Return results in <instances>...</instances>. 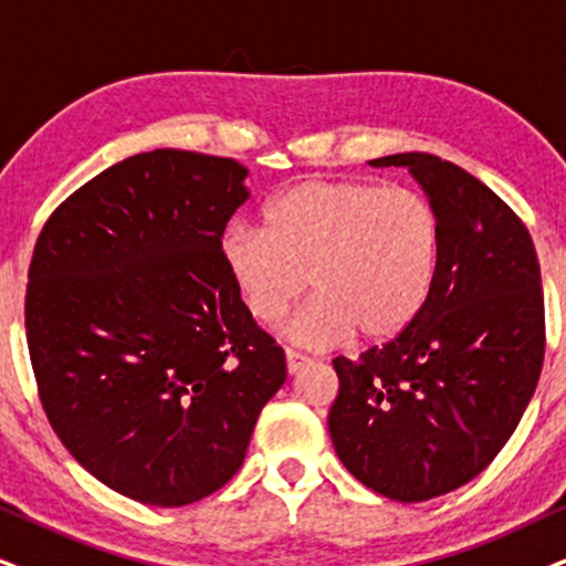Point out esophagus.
<instances>
[{
	"label": "esophagus",
	"instance_id": "obj_1",
	"mask_svg": "<svg viewBox=\"0 0 566 566\" xmlns=\"http://www.w3.org/2000/svg\"><path fill=\"white\" fill-rule=\"evenodd\" d=\"M284 357H287V374H290V376H295V374H300V370H303L305 366H311V357L292 353V349H287V353H284Z\"/></svg>",
	"mask_w": 566,
	"mask_h": 566
}]
</instances>
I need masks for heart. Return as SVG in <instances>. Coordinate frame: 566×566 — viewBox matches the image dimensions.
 I'll use <instances>...</instances> for the list:
<instances>
[{"instance_id":"obj_1","label":"heart","mask_w":566,"mask_h":566,"mask_svg":"<svg viewBox=\"0 0 566 566\" xmlns=\"http://www.w3.org/2000/svg\"><path fill=\"white\" fill-rule=\"evenodd\" d=\"M439 219L420 192L357 180H307L263 209V230L234 224L221 266L248 313L276 324L307 282L316 290L284 334L328 349L357 332L389 342L412 324L431 290Z\"/></svg>"}]
</instances>
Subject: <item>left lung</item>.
Returning <instances> with one entry per match:
<instances>
[{
  "label": "left lung",
  "instance_id": "obj_1",
  "mask_svg": "<svg viewBox=\"0 0 566 566\" xmlns=\"http://www.w3.org/2000/svg\"><path fill=\"white\" fill-rule=\"evenodd\" d=\"M439 219L420 313L389 345L336 357L328 410L336 457L357 481L415 504L489 468L517 428L543 368L541 266L510 206L452 161L395 154Z\"/></svg>",
  "mask_w": 566,
  "mask_h": 566
}]
</instances>
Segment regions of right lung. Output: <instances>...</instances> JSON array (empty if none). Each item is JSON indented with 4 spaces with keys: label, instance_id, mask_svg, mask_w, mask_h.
Instances as JSON below:
<instances>
[{
    "label": "right lung",
    "instance_id": "right-lung-1",
    "mask_svg": "<svg viewBox=\"0 0 566 566\" xmlns=\"http://www.w3.org/2000/svg\"><path fill=\"white\" fill-rule=\"evenodd\" d=\"M245 177L240 161L177 148L130 156L35 242L25 328L41 405L67 452L140 504L219 491L287 378L221 266Z\"/></svg>",
    "mask_w": 566,
    "mask_h": 566
}]
</instances>
